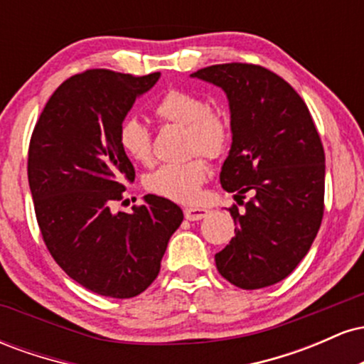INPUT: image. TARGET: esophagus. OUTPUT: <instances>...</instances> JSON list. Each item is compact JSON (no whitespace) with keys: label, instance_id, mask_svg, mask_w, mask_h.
<instances>
[{"label":"esophagus","instance_id":"34e87169","mask_svg":"<svg viewBox=\"0 0 364 364\" xmlns=\"http://www.w3.org/2000/svg\"><path fill=\"white\" fill-rule=\"evenodd\" d=\"M208 210L207 208L200 207H186L185 208V217L188 220H202L203 217H207Z\"/></svg>","mask_w":364,"mask_h":364}]
</instances>
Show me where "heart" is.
Listing matches in <instances>:
<instances>
[{
  "mask_svg": "<svg viewBox=\"0 0 364 364\" xmlns=\"http://www.w3.org/2000/svg\"><path fill=\"white\" fill-rule=\"evenodd\" d=\"M154 116L161 123L185 128V152L193 154L183 162L162 164L145 176L144 185L150 193L174 202L190 203L207 181L208 168L202 156L220 157L231 140V128L219 111L207 107L200 95L188 90L166 92L154 106ZM119 149L129 161L149 164L152 159V140L145 124L128 118L118 132Z\"/></svg>",
  "mask_w": 364,
  "mask_h": 364,
  "instance_id": "heart-1",
  "label": "heart"
}]
</instances>
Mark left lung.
Listing matches in <instances>:
<instances>
[{
  "instance_id": "1",
  "label": "left lung",
  "mask_w": 364,
  "mask_h": 364,
  "mask_svg": "<svg viewBox=\"0 0 364 364\" xmlns=\"http://www.w3.org/2000/svg\"><path fill=\"white\" fill-rule=\"evenodd\" d=\"M220 87L231 111L232 144L220 185L236 236L215 255L224 279L241 289L282 281L310 252L323 217L325 152L299 94L270 70L248 63L212 65L191 73ZM250 194L252 198L243 203Z\"/></svg>"
}]
</instances>
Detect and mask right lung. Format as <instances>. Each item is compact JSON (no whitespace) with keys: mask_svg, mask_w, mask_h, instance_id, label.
Returning a JSON list of instances; mask_svg holds the SVG:
<instances>
[{"mask_svg":"<svg viewBox=\"0 0 364 364\" xmlns=\"http://www.w3.org/2000/svg\"><path fill=\"white\" fill-rule=\"evenodd\" d=\"M159 77L73 75L54 90L28 145V186L49 253L75 282L109 298H133L156 281L183 223L181 208L156 195H145L129 214L111 210L124 183L135 179L119 149V127Z\"/></svg>","mask_w":364,"mask_h":364,"instance_id":"1","label":"right lung"}]
</instances>
